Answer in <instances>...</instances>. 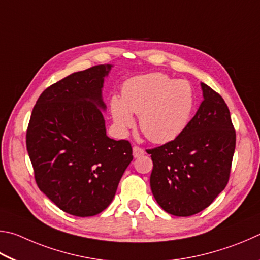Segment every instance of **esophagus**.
I'll list each match as a JSON object with an SVG mask.
<instances>
[{"label": "esophagus", "mask_w": 260, "mask_h": 260, "mask_svg": "<svg viewBox=\"0 0 260 260\" xmlns=\"http://www.w3.org/2000/svg\"><path fill=\"white\" fill-rule=\"evenodd\" d=\"M134 156L135 157H139V156H143L144 154H145V151L144 149L142 148V147H139V146H134Z\"/></svg>", "instance_id": "1"}]
</instances>
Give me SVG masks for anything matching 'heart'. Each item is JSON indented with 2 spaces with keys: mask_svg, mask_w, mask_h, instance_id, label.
I'll use <instances>...</instances> for the list:
<instances>
[{
  "mask_svg": "<svg viewBox=\"0 0 260 260\" xmlns=\"http://www.w3.org/2000/svg\"><path fill=\"white\" fill-rule=\"evenodd\" d=\"M195 104L189 82L175 80L163 73H151L127 80L122 99L114 97L111 108L117 129L125 133L135 125L133 113L148 140L166 144L184 133Z\"/></svg>",
  "mask_w": 260,
  "mask_h": 260,
  "instance_id": "heart-1",
  "label": "heart"
}]
</instances>
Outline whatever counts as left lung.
<instances>
[{
	"instance_id": "obj_1",
	"label": "left lung",
	"mask_w": 260,
	"mask_h": 260,
	"mask_svg": "<svg viewBox=\"0 0 260 260\" xmlns=\"http://www.w3.org/2000/svg\"><path fill=\"white\" fill-rule=\"evenodd\" d=\"M203 102L179 137L147 149L151 188L168 213L188 217L204 210L226 187L236 135L221 95L201 83Z\"/></svg>"
}]
</instances>
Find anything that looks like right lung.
I'll list each match as a JSON object with an SVG mask.
<instances>
[{"label":"right lung","instance_id":"add662e5","mask_svg":"<svg viewBox=\"0 0 260 260\" xmlns=\"http://www.w3.org/2000/svg\"><path fill=\"white\" fill-rule=\"evenodd\" d=\"M111 67H90L50 85L36 102L27 127L36 184L73 216L105 210L134 158L127 140L106 136L102 88Z\"/></svg>","mask_w":260,"mask_h":260}]
</instances>
